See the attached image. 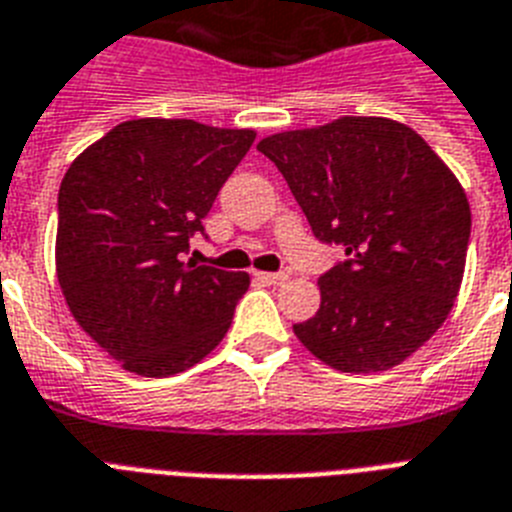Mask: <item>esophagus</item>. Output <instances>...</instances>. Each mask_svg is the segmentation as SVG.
Here are the masks:
<instances>
[{
	"mask_svg": "<svg viewBox=\"0 0 512 512\" xmlns=\"http://www.w3.org/2000/svg\"><path fill=\"white\" fill-rule=\"evenodd\" d=\"M257 278H260V281H265V284H270V286H281L289 276H286L284 270H278V273H257Z\"/></svg>",
	"mask_w": 512,
	"mask_h": 512,
	"instance_id": "1",
	"label": "esophagus"
}]
</instances>
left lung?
I'll use <instances>...</instances> for the list:
<instances>
[{
	"mask_svg": "<svg viewBox=\"0 0 512 512\" xmlns=\"http://www.w3.org/2000/svg\"><path fill=\"white\" fill-rule=\"evenodd\" d=\"M318 242L344 260L318 278L321 307L294 334L342 373L400 365L460 292L471 239L463 186L434 149L389 118H339L257 144Z\"/></svg>",
	"mask_w": 512,
	"mask_h": 512,
	"instance_id": "8db88e82",
	"label": "left lung"
}]
</instances>
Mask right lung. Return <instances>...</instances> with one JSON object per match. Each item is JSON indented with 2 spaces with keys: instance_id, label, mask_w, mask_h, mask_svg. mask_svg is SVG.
I'll return each instance as SVG.
<instances>
[{
  "instance_id": "1",
  "label": "right lung",
  "mask_w": 512,
  "mask_h": 512,
  "mask_svg": "<svg viewBox=\"0 0 512 512\" xmlns=\"http://www.w3.org/2000/svg\"><path fill=\"white\" fill-rule=\"evenodd\" d=\"M255 131L139 118L70 165L57 197V281L78 326L126 371L181 373L226 336L247 273L184 263Z\"/></svg>"
}]
</instances>
